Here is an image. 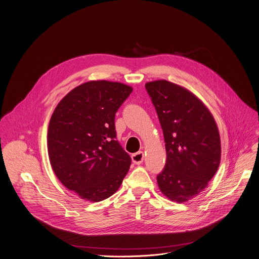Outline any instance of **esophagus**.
<instances>
[{"mask_svg": "<svg viewBox=\"0 0 259 259\" xmlns=\"http://www.w3.org/2000/svg\"><path fill=\"white\" fill-rule=\"evenodd\" d=\"M132 161L137 164V165H139V164H142L144 162V153L143 152H137V153H134L132 155Z\"/></svg>", "mask_w": 259, "mask_h": 259, "instance_id": "1", "label": "esophagus"}]
</instances>
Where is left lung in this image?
<instances>
[{"instance_id": "obj_1", "label": "left lung", "mask_w": 259, "mask_h": 259, "mask_svg": "<svg viewBox=\"0 0 259 259\" xmlns=\"http://www.w3.org/2000/svg\"><path fill=\"white\" fill-rule=\"evenodd\" d=\"M146 89L163 130L166 163L157 176L160 191L186 202L202 192L221 160L220 134L208 108L193 93L165 79Z\"/></svg>"}]
</instances>
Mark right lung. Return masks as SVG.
I'll use <instances>...</instances> for the list:
<instances>
[{"label":"right lung","instance_id":"right-lung-1","mask_svg":"<svg viewBox=\"0 0 259 259\" xmlns=\"http://www.w3.org/2000/svg\"><path fill=\"white\" fill-rule=\"evenodd\" d=\"M133 89L91 80L59 102L51 117L48 149L60 182L81 199L98 202L119 189L131 158L115 139L114 116Z\"/></svg>","mask_w":259,"mask_h":259}]
</instances>
